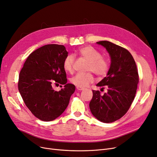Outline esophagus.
<instances>
[{
  "label": "esophagus",
  "instance_id": "1",
  "mask_svg": "<svg viewBox=\"0 0 157 157\" xmlns=\"http://www.w3.org/2000/svg\"><path fill=\"white\" fill-rule=\"evenodd\" d=\"M77 89L78 90H84V88L80 87V86H77Z\"/></svg>",
  "mask_w": 157,
  "mask_h": 157
}]
</instances>
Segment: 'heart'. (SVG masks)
Masks as SVG:
<instances>
[{"mask_svg": "<svg viewBox=\"0 0 157 157\" xmlns=\"http://www.w3.org/2000/svg\"><path fill=\"white\" fill-rule=\"evenodd\" d=\"M76 55L79 56L88 63L86 66V71H91L99 77L105 76L109 70V62L106 58L102 56L101 53L91 46H84L80 48ZM75 57L69 55L64 58L63 67L66 71L71 73L74 71ZM94 80L91 72L86 73H77L70 79L72 84L80 87H86Z\"/></svg>", "mask_w": 157, "mask_h": 157, "instance_id": "heart-1", "label": "heart"}]
</instances>
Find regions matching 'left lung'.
Wrapping results in <instances>:
<instances>
[{"instance_id":"left-lung-1","label":"left lung","mask_w":157,"mask_h":157,"mask_svg":"<svg viewBox=\"0 0 157 157\" xmlns=\"http://www.w3.org/2000/svg\"><path fill=\"white\" fill-rule=\"evenodd\" d=\"M106 48L111 57L109 72L97 84L107 88L103 95L92 90L90 102L92 114L101 122L112 123L122 117L128 110L136 95L139 75L136 62L128 50L108 41L97 42Z\"/></svg>"}]
</instances>
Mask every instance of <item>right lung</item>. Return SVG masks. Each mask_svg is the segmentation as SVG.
Returning a JSON list of instances; mask_svg holds the SVG:
<instances>
[{
    "label": "right lung",
    "mask_w": 157,
    "mask_h": 157,
    "mask_svg": "<svg viewBox=\"0 0 157 157\" xmlns=\"http://www.w3.org/2000/svg\"><path fill=\"white\" fill-rule=\"evenodd\" d=\"M67 55L62 45H45L30 54L21 70L19 93L27 108L40 120L50 121L60 116L75 90L73 84H67L63 67ZM58 83L64 84V87L55 91L52 86Z\"/></svg>",
    "instance_id": "right-lung-1"
}]
</instances>
